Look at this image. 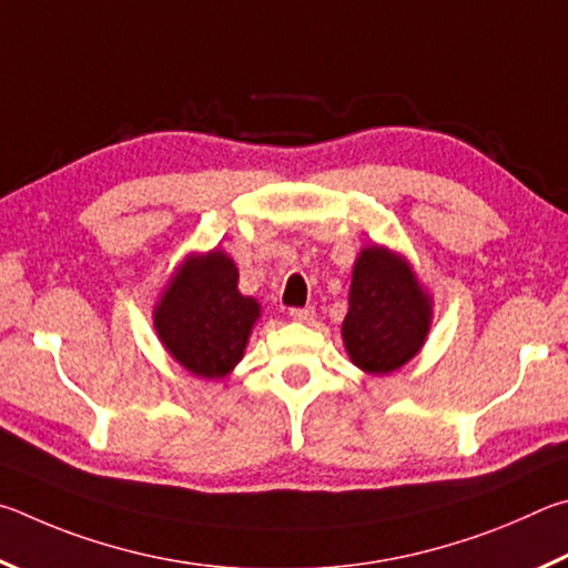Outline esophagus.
Here are the masks:
<instances>
[{"label":"esophagus","mask_w":568,"mask_h":568,"mask_svg":"<svg viewBox=\"0 0 568 568\" xmlns=\"http://www.w3.org/2000/svg\"><path fill=\"white\" fill-rule=\"evenodd\" d=\"M290 316L294 322H312L314 316V306H292Z\"/></svg>","instance_id":"obj_1"}]
</instances>
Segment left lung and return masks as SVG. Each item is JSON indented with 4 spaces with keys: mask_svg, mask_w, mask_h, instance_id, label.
Segmentation results:
<instances>
[{
    "mask_svg": "<svg viewBox=\"0 0 568 568\" xmlns=\"http://www.w3.org/2000/svg\"><path fill=\"white\" fill-rule=\"evenodd\" d=\"M432 304L409 264L382 246L356 258L344 344L352 362L369 374L399 369L424 346Z\"/></svg>",
    "mask_w": 568,
    "mask_h": 568,
    "instance_id": "1",
    "label": "left lung"
}]
</instances>
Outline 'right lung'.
Masks as SVG:
<instances>
[{"mask_svg":"<svg viewBox=\"0 0 568 568\" xmlns=\"http://www.w3.org/2000/svg\"><path fill=\"white\" fill-rule=\"evenodd\" d=\"M239 272L224 252L189 256L154 312L169 354L202 379H222L244 356L258 304L236 290Z\"/></svg>","mask_w":568,"mask_h":568,"instance_id":"obj_1","label":"right lung"}]
</instances>
